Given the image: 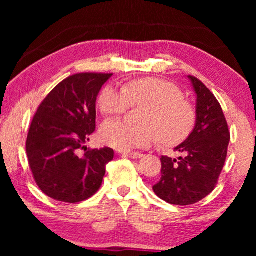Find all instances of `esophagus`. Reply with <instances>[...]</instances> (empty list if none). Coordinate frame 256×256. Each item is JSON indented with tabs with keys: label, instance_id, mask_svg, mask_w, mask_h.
<instances>
[{
	"label": "esophagus",
	"instance_id": "obj_1",
	"mask_svg": "<svg viewBox=\"0 0 256 256\" xmlns=\"http://www.w3.org/2000/svg\"><path fill=\"white\" fill-rule=\"evenodd\" d=\"M124 157H129V158H134V160H138V158H141L143 156L141 152H124L122 154Z\"/></svg>",
	"mask_w": 256,
	"mask_h": 256
}]
</instances>
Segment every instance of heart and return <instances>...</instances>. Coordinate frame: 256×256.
<instances>
[{"label":"heart","instance_id":"obj_1","mask_svg":"<svg viewBox=\"0 0 256 256\" xmlns=\"http://www.w3.org/2000/svg\"><path fill=\"white\" fill-rule=\"evenodd\" d=\"M144 106L140 122L129 124L121 120H108L101 126L100 138L104 144L121 150L146 148L160 141L174 146L186 138L194 124L192 104L174 82L157 78L129 82L124 87L107 86L99 98L101 113L106 116L122 115L129 108Z\"/></svg>","mask_w":256,"mask_h":256}]
</instances>
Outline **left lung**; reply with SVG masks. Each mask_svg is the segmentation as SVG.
I'll return each instance as SVG.
<instances>
[{
	"instance_id": "obj_1",
	"label": "left lung",
	"mask_w": 256,
	"mask_h": 256,
	"mask_svg": "<svg viewBox=\"0 0 256 256\" xmlns=\"http://www.w3.org/2000/svg\"><path fill=\"white\" fill-rule=\"evenodd\" d=\"M197 94L196 126L174 150L183 157H160V182L152 190L172 205L196 204L214 190L222 174L230 140L228 126L219 101L194 76H188Z\"/></svg>"
}]
</instances>
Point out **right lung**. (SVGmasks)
I'll return each mask as SVG.
<instances>
[{"label": "right lung", "mask_w": 256, "mask_h": 256, "mask_svg": "<svg viewBox=\"0 0 256 256\" xmlns=\"http://www.w3.org/2000/svg\"><path fill=\"white\" fill-rule=\"evenodd\" d=\"M112 76H70L48 94L31 121L28 160L38 188L52 199L76 204L96 194L102 184L114 150L87 149L85 143L96 130V96Z\"/></svg>", "instance_id": "add662e5"}]
</instances>
